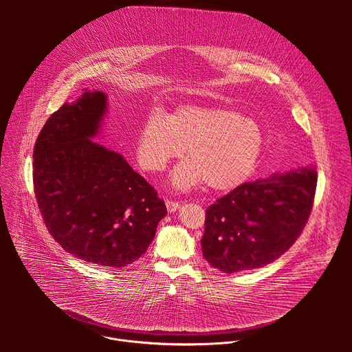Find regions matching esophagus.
<instances>
[{"mask_svg": "<svg viewBox=\"0 0 352 352\" xmlns=\"http://www.w3.org/2000/svg\"><path fill=\"white\" fill-rule=\"evenodd\" d=\"M165 204H166V208H168L169 212H175V211H177L180 208V203L179 201H166Z\"/></svg>", "mask_w": 352, "mask_h": 352, "instance_id": "esophagus-1", "label": "esophagus"}]
</instances>
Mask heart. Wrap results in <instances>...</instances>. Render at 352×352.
Returning <instances> with one entry per match:
<instances>
[{"label":"heart","instance_id":"heart-1","mask_svg":"<svg viewBox=\"0 0 352 352\" xmlns=\"http://www.w3.org/2000/svg\"><path fill=\"white\" fill-rule=\"evenodd\" d=\"M186 154L188 160L170 173L177 190L201 182L214 191H232L256 169L264 149L260 126L239 111L221 105L187 104L162 118L151 113L135 142L138 164L151 172Z\"/></svg>","mask_w":352,"mask_h":352}]
</instances>
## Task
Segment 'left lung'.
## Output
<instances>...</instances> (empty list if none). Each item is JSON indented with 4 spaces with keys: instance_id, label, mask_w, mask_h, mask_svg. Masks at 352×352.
Listing matches in <instances>:
<instances>
[{
    "instance_id": "8db88e82",
    "label": "left lung",
    "mask_w": 352,
    "mask_h": 352,
    "mask_svg": "<svg viewBox=\"0 0 352 352\" xmlns=\"http://www.w3.org/2000/svg\"><path fill=\"white\" fill-rule=\"evenodd\" d=\"M314 166L244 183L206 210L203 257L222 272L264 267L296 243L309 219Z\"/></svg>"
}]
</instances>
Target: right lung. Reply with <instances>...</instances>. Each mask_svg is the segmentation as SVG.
<instances>
[{"label": "right lung", "instance_id": "1", "mask_svg": "<svg viewBox=\"0 0 352 352\" xmlns=\"http://www.w3.org/2000/svg\"><path fill=\"white\" fill-rule=\"evenodd\" d=\"M107 100L85 91L51 115L34 148V188L46 228L65 251L120 268L146 252L166 207L122 154L92 141Z\"/></svg>", "mask_w": 352, "mask_h": 352}]
</instances>
